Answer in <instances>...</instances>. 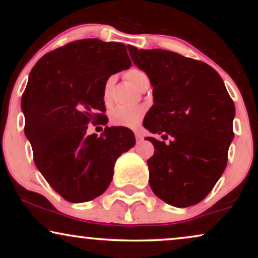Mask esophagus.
I'll return each instance as SVG.
<instances>
[{
  "label": "esophagus",
  "instance_id": "34e87169",
  "mask_svg": "<svg viewBox=\"0 0 258 258\" xmlns=\"http://www.w3.org/2000/svg\"><path fill=\"white\" fill-rule=\"evenodd\" d=\"M135 137H136L137 142H141V141H142V136H141V134L135 133Z\"/></svg>",
  "mask_w": 258,
  "mask_h": 258
}]
</instances>
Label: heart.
<instances>
[{
    "mask_svg": "<svg viewBox=\"0 0 258 258\" xmlns=\"http://www.w3.org/2000/svg\"><path fill=\"white\" fill-rule=\"evenodd\" d=\"M125 79L137 89H142L147 82H149V77L147 74L139 69H130L125 73ZM114 83V77H108L103 88V100L108 103L110 100V90ZM144 116V109L142 107H115L110 111V122L114 125L126 126V128H137L142 122Z\"/></svg>",
    "mask_w": 258,
    "mask_h": 258,
    "instance_id": "1",
    "label": "heart"
}]
</instances>
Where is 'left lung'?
<instances>
[{
	"label": "left lung",
	"instance_id": "1",
	"mask_svg": "<svg viewBox=\"0 0 258 258\" xmlns=\"http://www.w3.org/2000/svg\"><path fill=\"white\" fill-rule=\"evenodd\" d=\"M130 57L153 86L154 105L144 128L170 143L154 144L147 161L155 195L176 208L197 204L223 174L234 140L235 104L223 80L207 63L162 49L128 45Z\"/></svg>",
	"mask_w": 258,
	"mask_h": 258
}]
</instances>
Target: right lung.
<instances>
[{
    "instance_id": "1",
    "label": "right lung",
    "mask_w": 258,
    "mask_h": 258,
    "mask_svg": "<svg viewBox=\"0 0 258 258\" xmlns=\"http://www.w3.org/2000/svg\"><path fill=\"white\" fill-rule=\"evenodd\" d=\"M130 66L124 44L86 38L48 52L31 69L21 101L24 134L37 169L68 202L102 195L116 160L135 146L124 126H105L100 137L87 134L89 122L107 124L105 81Z\"/></svg>"
}]
</instances>
